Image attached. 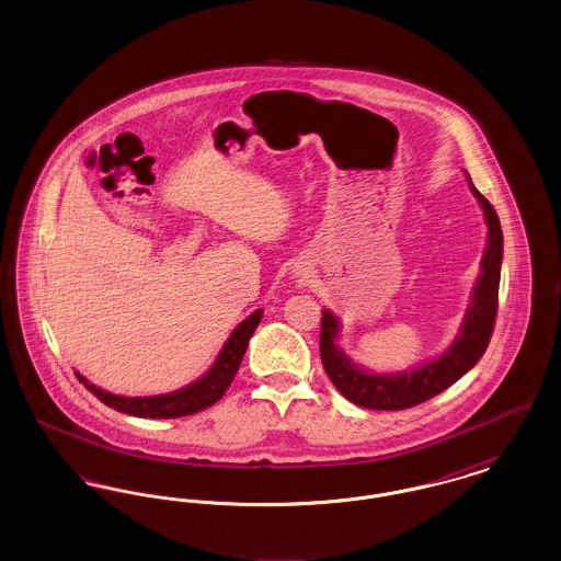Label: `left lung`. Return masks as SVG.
<instances>
[{"label":"left lung","instance_id":"8db88e82","mask_svg":"<svg viewBox=\"0 0 561 561\" xmlns=\"http://www.w3.org/2000/svg\"><path fill=\"white\" fill-rule=\"evenodd\" d=\"M469 187L483 210L488 225V243L481 256V273L473 286L467 316L453 345L437 359L412 368L410 373H366L357 368L336 345L341 328L336 316L330 309H321L320 353L323 370L330 376L334 387L355 405L370 410H405L419 405L446 391L462 374L469 373L485 353L499 309L503 231L499 214L480 191L473 187L471 179Z\"/></svg>","mask_w":561,"mask_h":561}]
</instances>
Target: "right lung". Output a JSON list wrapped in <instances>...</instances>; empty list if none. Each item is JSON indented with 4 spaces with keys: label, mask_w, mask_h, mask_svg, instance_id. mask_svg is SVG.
I'll return each mask as SVG.
<instances>
[{
    "label": "right lung",
    "mask_w": 561,
    "mask_h": 561,
    "mask_svg": "<svg viewBox=\"0 0 561 561\" xmlns=\"http://www.w3.org/2000/svg\"><path fill=\"white\" fill-rule=\"evenodd\" d=\"M263 320V309L254 311L250 318L241 321L240 325L231 332L229 341L225 343L222 351L218 353L213 368L191 382L187 387L165 393V396H153V398H124V396H113L108 391H103L101 387H94L78 374L83 387L94 393L99 400L103 401L108 408L130 414V416H140V419H179V416H188L199 410H206L216 401L225 396L229 389L233 376L240 370L243 353L248 348V341L254 334L256 325Z\"/></svg>",
    "instance_id": "1"
}]
</instances>
